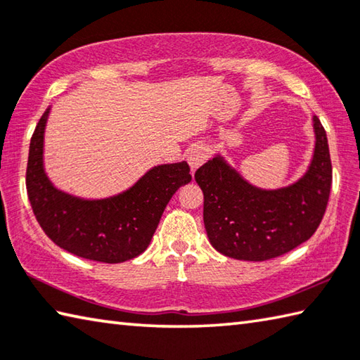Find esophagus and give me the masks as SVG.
Wrapping results in <instances>:
<instances>
[{"mask_svg": "<svg viewBox=\"0 0 360 360\" xmlns=\"http://www.w3.org/2000/svg\"><path fill=\"white\" fill-rule=\"evenodd\" d=\"M209 155H211V149H209L206 145H195L193 148H191L187 160H188V165L192 168V172H195L198 167H201L202 163L209 159Z\"/></svg>", "mask_w": 360, "mask_h": 360, "instance_id": "1", "label": "esophagus"}]
</instances>
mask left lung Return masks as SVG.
<instances>
[{
	"mask_svg": "<svg viewBox=\"0 0 360 360\" xmlns=\"http://www.w3.org/2000/svg\"><path fill=\"white\" fill-rule=\"evenodd\" d=\"M313 130L310 165L290 186H253L221 154L197 169L195 181L205 195L202 220L215 250L234 259L266 261L311 238L323 220L332 184L328 136L318 116H313Z\"/></svg>",
	"mask_w": 360,
	"mask_h": 360,
	"instance_id": "8db88e82",
	"label": "left lung"
}]
</instances>
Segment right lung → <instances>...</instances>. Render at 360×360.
<instances>
[{
    "label": "right lung",
    "instance_id": "1",
    "mask_svg": "<svg viewBox=\"0 0 360 360\" xmlns=\"http://www.w3.org/2000/svg\"><path fill=\"white\" fill-rule=\"evenodd\" d=\"M45 110L31 136L26 191L39 225L53 243L77 257L124 263L146 250L168 201L192 181L187 162L153 167L127 191L107 198H82L53 186L44 167Z\"/></svg>",
    "mask_w": 360,
    "mask_h": 360
}]
</instances>
